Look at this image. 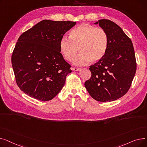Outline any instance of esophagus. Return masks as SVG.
Returning <instances> with one entry per match:
<instances>
[{
  "label": "esophagus",
  "mask_w": 147,
  "mask_h": 147,
  "mask_svg": "<svg viewBox=\"0 0 147 147\" xmlns=\"http://www.w3.org/2000/svg\"><path fill=\"white\" fill-rule=\"evenodd\" d=\"M71 69L73 71H79V70H80V68H76V67H73L72 68H71Z\"/></svg>",
  "instance_id": "1"
}]
</instances>
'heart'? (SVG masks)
Returning <instances> with one entry per match:
<instances>
[{
  "label": "heart",
  "mask_w": 147,
  "mask_h": 147,
  "mask_svg": "<svg viewBox=\"0 0 147 147\" xmlns=\"http://www.w3.org/2000/svg\"><path fill=\"white\" fill-rule=\"evenodd\" d=\"M109 44V36L104 28L83 24L69 32V38L66 36L61 38L59 48L68 61L74 59L79 49L81 53L73 63L76 65H84L90 61L96 63L101 61L106 55Z\"/></svg>",
  "instance_id": "obj_1"
}]
</instances>
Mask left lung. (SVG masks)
<instances>
[{
  "label": "left lung",
  "instance_id": "left-lung-1",
  "mask_svg": "<svg viewBox=\"0 0 147 147\" xmlns=\"http://www.w3.org/2000/svg\"><path fill=\"white\" fill-rule=\"evenodd\" d=\"M99 24L108 34L109 48L104 58L90 66V78L84 83L89 95L96 101L117 100L129 90L136 70L135 51L130 38L109 20H99Z\"/></svg>",
  "mask_w": 147,
  "mask_h": 147
}]
</instances>
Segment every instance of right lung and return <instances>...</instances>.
I'll return each instance as SVG.
<instances>
[{"label": "right lung", "mask_w": 147, "mask_h": 147, "mask_svg": "<svg viewBox=\"0 0 147 147\" xmlns=\"http://www.w3.org/2000/svg\"><path fill=\"white\" fill-rule=\"evenodd\" d=\"M76 24L44 20L20 36L11 61L15 80L24 93L47 101L63 89L71 70L60 52L59 42Z\"/></svg>", "instance_id": "right-lung-1"}]
</instances>
